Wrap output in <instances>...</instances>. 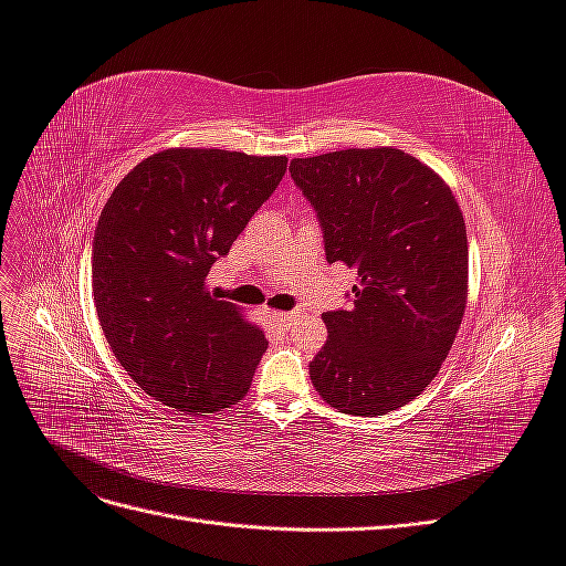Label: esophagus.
Here are the masks:
<instances>
[{"instance_id": "1", "label": "esophagus", "mask_w": 566, "mask_h": 566, "mask_svg": "<svg viewBox=\"0 0 566 566\" xmlns=\"http://www.w3.org/2000/svg\"><path fill=\"white\" fill-rule=\"evenodd\" d=\"M271 316L276 318V323H279V325H283V328H287V325L295 321V314H287V312H273Z\"/></svg>"}]
</instances>
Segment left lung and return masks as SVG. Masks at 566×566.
Wrapping results in <instances>:
<instances>
[{
    "label": "left lung",
    "instance_id": "obj_1",
    "mask_svg": "<svg viewBox=\"0 0 566 566\" xmlns=\"http://www.w3.org/2000/svg\"><path fill=\"white\" fill-rule=\"evenodd\" d=\"M325 256L356 269L349 310L325 312L310 366L325 403L375 418L413 401L453 347L468 304L465 219L449 184L408 153L347 148L295 158Z\"/></svg>",
    "mask_w": 566,
    "mask_h": 566
}]
</instances>
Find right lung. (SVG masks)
I'll return each instance as SVG.
<instances>
[{
    "label": "right lung",
    "instance_id": "1",
    "mask_svg": "<svg viewBox=\"0 0 566 566\" xmlns=\"http://www.w3.org/2000/svg\"><path fill=\"white\" fill-rule=\"evenodd\" d=\"M285 156L167 148L115 186L92 250L96 314L123 368L186 416L241 401L266 337L205 279L276 191Z\"/></svg>",
    "mask_w": 566,
    "mask_h": 566
}]
</instances>
